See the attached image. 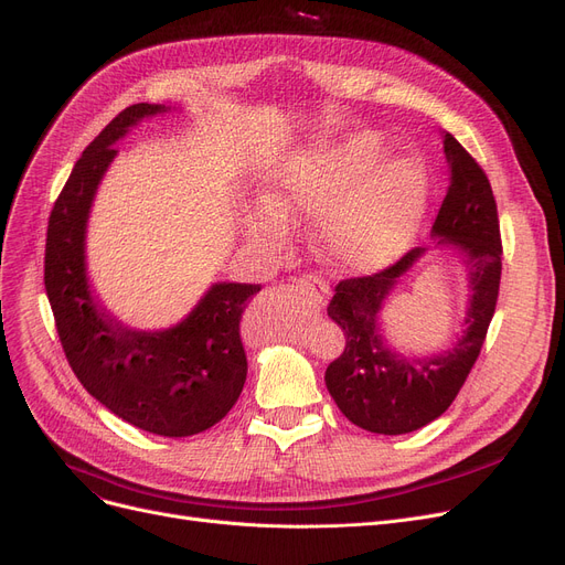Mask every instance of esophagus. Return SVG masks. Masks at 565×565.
Here are the masks:
<instances>
[{
    "instance_id": "1",
    "label": "esophagus",
    "mask_w": 565,
    "mask_h": 565,
    "mask_svg": "<svg viewBox=\"0 0 565 565\" xmlns=\"http://www.w3.org/2000/svg\"><path fill=\"white\" fill-rule=\"evenodd\" d=\"M295 288H300L302 292H309L311 298H313V302H316L318 307H324V305H328V298H330V286L324 284L322 279H318V277H302V279L295 281Z\"/></svg>"
}]
</instances>
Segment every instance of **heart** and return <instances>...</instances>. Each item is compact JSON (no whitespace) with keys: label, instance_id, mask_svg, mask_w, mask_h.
Here are the masks:
<instances>
[{"label":"heart","instance_id":"heart-1","mask_svg":"<svg viewBox=\"0 0 565 565\" xmlns=\"http://www.w3.org/2000/svg\"><path fill=\"white\" fill-rule=\"evenodd\" d=\"M387 146L360 132L341 146L292 158L263 194L265 211L249 222L258 243L279 247L286 220L317 217L311 241L339 273H371L394 260L417 233L430 175L419 156L382 160Z\"/></svg>","mask_w":565,"mask_h":565}]
</instances>
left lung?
Segmentation results:
<instances>
[{
  "label": "left lung",
  "mask_w": 565,
  "mask_h": 565,
  "mask_svg": "<svg viewBox=\"0 0 565 565\" xmlns=\"http://www.w3.org/2000/svg\"><path fill=\"white\" fill-rule=\"evenodd\" d=\"M449 190L430 235L435 249L462 256L469 302L456 343L437 354L407 358L387 345L380 311L392 290L426 256L414 247L387 270L345 279L334 290L328 316L345 334V348L328 371L324 384L348 422L369 433L403 435L419 430L449 409L483 348L501 279V237L492 188L454 135H444Z\"/></svg>",
  "instance_id": "1"
}]
</instances>
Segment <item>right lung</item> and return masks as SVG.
<instances>
[{"label": "right lung", "instance_id": "obj_1", "mask_svg": "<svg viewBox=\"0 0 565 565\" xmlns=\"http://www.w3.org/2000/svg\"><path fill=\"white\" fill-rule=\"evenodd\" d=\"M171 107L137 103L86 146L58 194L45 243V290L66 360L84 390L118 419L162 437H190L224 419L247 380L241 318L258 284L217 281L164 330H132L94 300L86 224L114 143Z\"/></svg>", "mask_w": 565, "mask_h": 565}]
</instances>
